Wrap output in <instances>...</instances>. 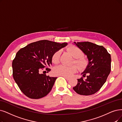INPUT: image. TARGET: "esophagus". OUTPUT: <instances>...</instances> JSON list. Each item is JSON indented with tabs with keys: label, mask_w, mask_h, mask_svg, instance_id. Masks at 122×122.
<instances>
[{
	"label": "esophagus",
	"mask_w": 122,
	"mask_h": 122,
	"mask_svg": "<svg viewBox=\"0 0 122 122\" xmlns=\"http://www.w3.org/2000/svg\"><path fill=\"white\" fill-rule=\"evenodd\" d=\"M64 77L65 79H66V81H69L70 80V78H69V77H65V76H64Z\"/></svg>",
	"instance_id": "esophagus-1"
}]
</instances>
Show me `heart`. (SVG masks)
<instances>
[{"instance_id": "obj_1", "label": "heart", "mask_w": 122, "mask_h": 122, "mask_svg": "<svg viewBox=\"0 0 122 122\" xmlns=\"http://www.w3.org/2000/svg\"><path fill=\"white\" fill-rule=\"evenodd\" d=\"M67 51L72 56L75 58L74 63L77 66L80 71H83L89 67L90 63L86 58L82 57L83 52L79 47L76 46H71L68 47ZM60 52L57 51L52 56V61L55 64H57L60 61ZM77 71V67L76 65L71 66H60L56 67L54 70L55 74L65 77H71L73 74Z\"/></svg>"}]
</instances>
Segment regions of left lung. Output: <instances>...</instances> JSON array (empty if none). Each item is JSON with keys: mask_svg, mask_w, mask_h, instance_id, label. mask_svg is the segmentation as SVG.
Wrapping results in <instances>:
<instances>
[{"mask_svg": "<svg viewBox=\"0 0 122 122\" xmlns=\"http://www.w3.org/2000/svg\"><path fill=\"white\" fill-rule=\"evenodd\" d=\"M76 46L87 56L90 65L84 72L86 79H77V85L73 89L77 94L89 96L99 91L106 81L111 69V57L106 48L89 41L75 42Z\"/></svg>", "mask_w": 122, "mask_h": 122, "instance_id": "8db88e82", "label": "left lung"}]
</instances>
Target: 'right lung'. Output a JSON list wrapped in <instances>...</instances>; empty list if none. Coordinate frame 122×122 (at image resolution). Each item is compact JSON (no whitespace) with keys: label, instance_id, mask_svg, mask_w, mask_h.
Returning <instances> with one entry per match:
<instances>
[{"label":"right lung","instance_id":"add662e5","mask_svg":"<svg viewBox=\"0 0 122 122\" xmlns=\"http://www.w3.org/2000/svg\"><path fill=\"white\" fill-rule=\"evenodd\" d=\"M66 45L65 42L42 40L31 43L18 51L12 61V75L26 97L38 99L51 92L57 77L41 74V71L46 67L47 72L50 71L48 67L51 65L53 55Z\"/></svg>","mask_w":122,"mask_h":122}]
</instances>
